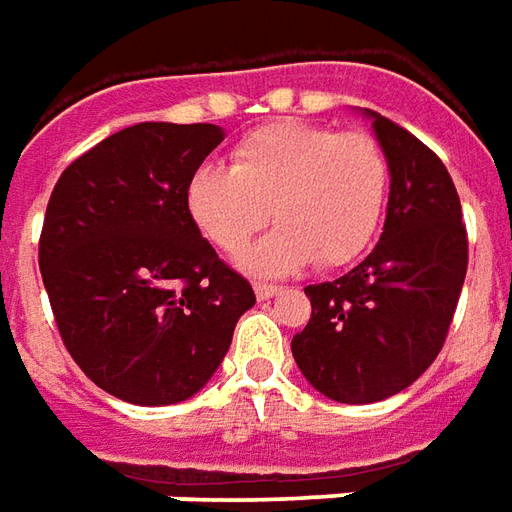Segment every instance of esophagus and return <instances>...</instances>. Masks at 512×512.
Here are the masks:
<instances>
[{"mask_svg": "<svg viewBox=\"0 0 512 512\" xmlns=\"http://www.w3.org/2000/svg\"><path fill=\"white\" fill-rule=\"evenodd\" d=\"M279 285H266V282H255V296L260 301H266V299H271V296H277L279 293Z\"/></svg>", "mask_w": 512, "mask_h": 512, "instance_id": "obj_1", "label": "esophagus"}]
</instances>
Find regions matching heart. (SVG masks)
<instances>
[{
	"label": "heart",
	"mask_w": 512,
	"mask_h": 512,
	"mask_svg": "<svg viewBox=\"0 0 512 512\" xmlns=\"http://www.w3.org/2000/svg\"><path fill=\"white\" fill-rule=\"evenodd\" d=\"M386 191L389 161L373 134L277 120L233 147L230 169H197L186 208L224 255H238L268 219L279 222L244 263L257 274H288L312 260L354 263L376 238Z\"/></svg>",
	"instance_id": "b5f03b06"
}]
</instances>
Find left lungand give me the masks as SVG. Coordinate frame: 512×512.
<instances>
[{
    "label": "left lung",
    "mask_w": 512,
    "mask_h": 512,
    "mask_svg": "<svg viewBox=\"0 0 512 512\" xmlns=\"http://www.w3.org/2000/svg\"><path fill=\"white\" fill-rule=\"evenodd\" d=\"M370 117L392 175L384 233L345 277L304 288L312 315L290 343L304 378L337 403H378L433 365L469 263L441 158L389 117Z\"/></svg>",
    "instance_id": "1"
}]
</instances>
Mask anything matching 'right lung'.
Returning <instances> with one entry per match:
<instances>
[{"instance_id": "add662e5", "label": "right lung", "mask_w": 512, "mask_h": 512, "mask_svg": "<svg viewBox=\"0 0 512 512\" xmlns=\"http://www.w3.org/2000/svg\"><path fill=\"white\" fill-rule=\"evenodd\" d=\"M222 139L211 123H136L51 191L38 260L54 321L84 376L126 403L200 392L255 304L186 208L191 175Z\"/></svg>"}]
</instances>
